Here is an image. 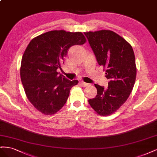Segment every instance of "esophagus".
<instances>
[{
	"label": "esophagus",
	"instance_id": "1",
	"mask_svg": "<svg viewBox=\"0 0 157 157\" xmlns=\"http://www.w3.org/2000/svg\"><path fill=\"white\" fill-rule=\"evenodd\" d=\"M80 84H81L83 87H86V86H87L88 85V83L84 82H80Z\"/></svg>",
	"mask_w": 157,
	"mask_h": 157
}]
</instances>
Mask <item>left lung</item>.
I'll list each match as a JSON object with an SVG mask.
<instances>
[{
    "label": "left lung",
    "mask_w": 157,
    "mask_h": 157,
    "mask_svg": "<svg viewBox=\"0 0 157 157\" xmlns=\"http://www.w3.org/2000/svg\"><path fill=\"white\" fill-rule=\"evenodd\" d=\"M99 65L106 68L108 87L95 84L97 95L88 100L99 115L107 116L124 103L134 88L136 59L132 46L116 33L100 30L84 33Z\"/></svg>",
    "instance_id": "left-lung-1"
}]
</instances>
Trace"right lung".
<instances>
[{"instance_id":"obj_1","label":"right lung","mask_w":157,"mask_h":157,"mask_svg":"<svg viewBox=\"0 0 157 157\" xmlns=\"http://www.w3.org/2000/svg\"><path fill=\"white\" fill-rule=\"evenodd\" d=\"M81 32L51 31L33 39L21 59L20 76L29 101L44 115H54L63 107L70 90L78 84L57 72L61 69L70 47L86 42Z\"/></svg>"}]
</instances>
